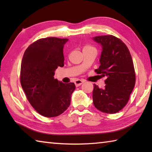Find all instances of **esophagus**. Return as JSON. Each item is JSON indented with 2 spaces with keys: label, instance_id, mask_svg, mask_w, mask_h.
Instances as JSON below:
<instances>
[{
  "label": "esophagus",
  "instance_id": "34e87169",
  "mask_svg": "<svg viewBox=\"0 0 152 152\" xmlns=\"http://www.w3.org/2000/svg\"><path fill=\"white\" fill-rule=\"evenodd\" d=\"M74 83H75L76 86H80L82 83H83V81L81 80H76Z\"/></svg>",
  "mask_w": 152,
  "mask_h": 152
}]
</instances>
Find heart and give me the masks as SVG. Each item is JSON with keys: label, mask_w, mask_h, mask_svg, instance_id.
Segmentation results:
<instances>
[{"label": "heart", "mask_w": 152, "mask_h": 152, "mask_svg": "<svg viewBox=\"0 0 152 152\" xmlns=\"http://www.w3.org/2000/svg\"><path fill=\"white\" fill-rule=\"evenodd\" d=\"M92 48V47H91V46H90V45H86V46H84V47L83 50H84V49H88V48Z\"/></svg>", "instance_id": "1"}]
</instances>
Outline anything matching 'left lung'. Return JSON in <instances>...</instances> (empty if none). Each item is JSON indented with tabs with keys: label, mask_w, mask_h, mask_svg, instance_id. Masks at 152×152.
Wrapping results in <instances>:
<instances>
[{
	"label": "left lung",
	"mask_w": 152,
	"mask_h": 152,
	"mask_svg": "<svg viewBox=\"0 0 152 152\" xmlns=\"http://www.w3.org/2000/svg\"><path fill=\"white\" fill-rule=\"evenodd\" d=\"M93 39L102 47L101 65L94 72L107 78L103 88L94 84L93 104L101 112L113 114L127 104L135 86L133 60L127 45L115 36H96Z\"/></svg>",
	"instance_id": "8db88e82"
}]
</instances>
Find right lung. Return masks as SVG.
<instances>
[{
    "mask_svg": "<svg viewBox=\"0 0 152 152\" xmlns=\"http://www.w3.org/2000/svg\"><path fill=\"white\" fill-rule=\"evenodd\" d=\"M68 40L42 38L31 43L23 57L20 84L28 101L42 116L57 117L70 104L75 84H64L53 77L58 67L64 65L63 49Z\"/></svg>",
    "mask_w": 152,
    "mask_h": 152,
    "instance_id": "add662e5",
    "label": "right lung"
}]
</instances>
